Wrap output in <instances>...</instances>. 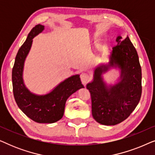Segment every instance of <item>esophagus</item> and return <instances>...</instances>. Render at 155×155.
<instances>
[{"instance_id": "34e87169", "label": "esophagus", "mask_w": 155, "mask_h": 155, "mask_svg": "<svg viewBox=\"0 0 155 155\" xmlns=\"http://www.w3.org/2000/svg\"><path fill=\"white\" fill-rule=\"evenodd\" d=\"M80 79H81L82 83L84 84V85H86L87 82H88V80H90V76H89L88 74L85 73H82L80 75Z\"/></svg>"}]
</instances>
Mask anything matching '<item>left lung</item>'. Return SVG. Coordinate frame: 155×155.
<instances>
[{
  "label": "left lung",
  "mask_w": 155,
  "mask_h": 155,
  "mask_svg": "<svg viewBox=\"0 0 155 155\" xmlns=\"http://www.w3.org/2000/svg\"><path fill=\"white\" fill-rule=\"evenodd\" d=\"M108 64L96 68L87 84L92 99V114L97 122L114 126L126 120L138 104L142 94V71L138 55L129 37L116 38ZM120 70L119 82L107 86L102 75L112 68Z\"/></svg>",
  "instance_id": "8db88e82"
}]
</instances>
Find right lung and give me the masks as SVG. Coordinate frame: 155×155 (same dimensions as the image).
Instances as JSON below:
<instances>
[{
  "mask_svg": "<svg viewBox=\"0 0 155 155\" xmlns=\"http://www.w3.org/2000/svg\"><path fill=\"white\" fill-rule=\"evenodd\" d=\"M44 29V26L40 24L33 27L19 49L12 71V88L17 104L25 115L39 124H53L62 118L68 98L84 86L80 75L67 78L46 94H34L25 86L23 80L25 59L31 49L33 38Z\"/></svg>",
  "mask_w": 155,
  "mask_h": 155,
  "instance_id": "obj_1",
  "label": "right lung"
}]
</instances>
